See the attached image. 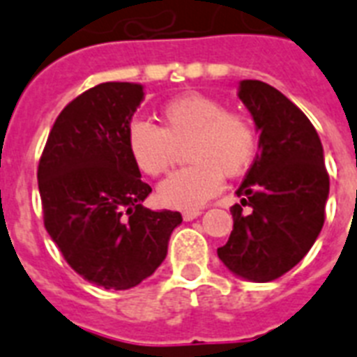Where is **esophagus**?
<instances>
[{
	"label": "esophagus",
	"instance_id": "34e87169",
	"mask_svg": "<svg viewBox=\"0 0 357 357\" xmlns=\"http://www.w3.org/2000/svg\"><path fill=\"white\" fill-rule=\"evenodd\" d=\"M201 216V210H184L182 212V218L186 220V222H190V220H195V218Z\"/></svg>",
	"mask_w": 357,
	"mask_h": 357
}]
</instances>
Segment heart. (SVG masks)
<instances>
[{
	"label": "heart",
	"mask_w": 357,
	"mask_h": 357,
	"mask_svg": "<svg viewBox=\"0 0 357 357\" xmlns=\"http://www.w3.org/2000/svg\"><path fill=\"white\" fill-rule=\"evenodd\" d=\"M162 126L145 119L128 124L130 156L145 175L160 176L175 164L178 149L190 164L165 178L158 199L165 206L199 208L222 190V178L242 175L253 162L257 130L244 113L229 112L222 100L186 93L165 102Z\"/></svg>",
	"instance_id": "obj_1"
}]
</instances>
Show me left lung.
I'll use <instances>...</instances> for the list:
<instances>
[{
    "label": "left lung",
    "instance_id": "1",
    "mask_svg": "<svg viewBox=\"0 0 357 357\" xmlns=\"http://www.w3.org/2000/svg\"><path fill=\"white\" fill-rule=\"evenodd\" d=\"M238 96L261 132L259 153L236 190L242 204L231 206L233 231L218 257L240 278L266 283L296 266L314 244L330 176L319 134L294 102L259 79L240 82ZM245 204L250 215L241 212Z\"/></svg>",
    "mask_w": 357,
    "mask_h": 357
}]
</instances>
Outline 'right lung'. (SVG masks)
Wrapping results in <instances>:
<instances>
[{
	"label": "right lung",
	"instance_id": "obj_1",
	"mask_svg": "<svg viewBox=\"0 0 357 357\" xmlns=\"http://www.w3.org/2000/svg\"><path fill=\"white\" fill-rule=\"evenodd\" d=\"M143 87L107 82L76 96L55 119L38 160L44 227L68 266L89 283L126 291L153 275L167 255L181 212L143 206L126 145Z\"/></svg>",
	"mask_w": 357,
	"mask_h": 357
}]
</instances>
